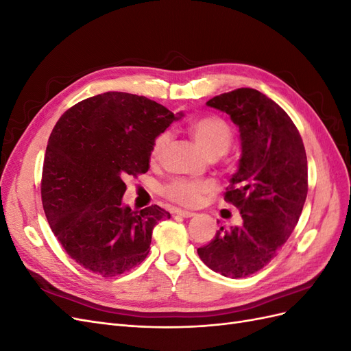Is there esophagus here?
Masks as SVG:
<instances>
[{
	"instance_id": "1",
	"label": "esophagus",
	"mask_w": 351,
	"mask_h": 351,
	"mask_svg": "<svg viewBox=\"0 0 351 351\" xmlns=\"http://www.w3.org/2000/svg\"><path fill=\"white\" fill-rule=\"evenodd\" d=\"M176 214H177L178 217H183V218H192V217H195L193 212L184 210V209H176Z\"/></svg>"
}]
</instances>
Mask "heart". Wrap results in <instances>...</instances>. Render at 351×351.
Instances as JSON below:
<instances>
[{"mask_svg":"<svg viewBox=\"0 0 351 351\" xmlns=\"http://www.w3.org/2000/svg\"><path fill=\"white\" fill-rule=\"evenodd\" d=\"M187 130L196 146L208 158H218L224 155L232 143L231 125L217 115L199 117V119L189 124ZM168 143L169 134L167 132L159 133L155 137L149 151L151 162H158L161 159ZM212 192H215V184L209 180L197 182V180L177 178L164 187V195L169 200L184 206L199 205L204 196L210 195Z\"/></svg>","mask_w":351,"mask_h":351,"instance_id":"1","label":"heart"}]
</instances>
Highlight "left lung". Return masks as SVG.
Returning <instances> with one entry per match:
<instances>
[{
  "label": "left lung",
  "mask_w": 351,
  "mask_h": 351,
  "mask_svg": "<svg viewBox=\"0 0 351 351\" xmlns=\"http://www.w3.org/2000/svg\"><path fill=\"white\" fill-rule=\"evenodd\" d=\"M206 105L239 127L241 158L224 199L239 208L243 224L221 227L197 254L212 271L244 278L277 256L299 222L307 196L306 151L290 117L256 89L222 93Z\"/></svg>",
  "instance_id": "1"
}]
</instances>
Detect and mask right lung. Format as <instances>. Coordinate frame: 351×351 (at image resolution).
I'll return each mask as SVG.
<instances>
[{"instance_id": "right-lung-1", "label": "right lung", "mask_w": 351, "mask_h": 351, "mask_svg": "<svg viewBox=\"0 0 351 351\" xmlns=\"http://www.w3.org/2000/svg\"><path fill=\"white\" fill-rule=\"evenodd\" d=\"M183 114L125 92H105L61 115L42 169L49 227L71 259L102 277L133 269L149 253L152 230L169 212L123 205L125 178L149 169L151 145Z\"/></svg>"}]
</instances>
